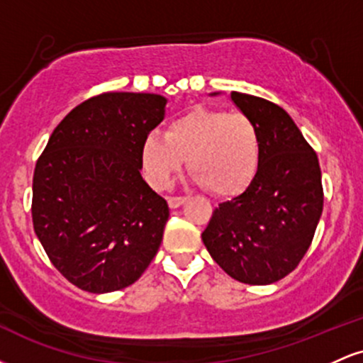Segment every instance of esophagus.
<instances>
[{"label":"esophagus","instance_id":"esophagus-1","mask_svg":"<svg viewBox=\"0 0 363 363\" xmlns=\"http://www.w3.org/2000/svg\"><path fill=\"white\" fill-rule=\"evenodd\" d=\"M167 203L170 208H179L181 205H184L186 198L184 196H170V198H167Z\"/></svg>","mask_w":363,"mask_h":363}]
</instances>
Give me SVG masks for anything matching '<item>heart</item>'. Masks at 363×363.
Instances as JSON below:
<instances>
[{
    "label": "heart",
    "instance_id": "1",
    "mask_svg": "<svg viewBox=\"0 0 363 363\" xmlns=\"http://www.w3.org/2000/svg\"><path fill=\"white\" fill-rule=\"evenodd\" d=\"M262 138L257 124L242 112L194 107L169 124L167 133L152 131L141 145L145 176L164 189L184 167L215 196L242 193L261 164Z\"/></svg>",
    "mask_w": 363,
    "mask_h": 363
}]
</instances>
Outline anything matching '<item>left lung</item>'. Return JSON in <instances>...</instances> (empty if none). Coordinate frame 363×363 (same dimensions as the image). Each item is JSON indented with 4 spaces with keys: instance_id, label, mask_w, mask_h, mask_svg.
<instances>
[{
    "instance_id": "8db88e82",
    "label": "left lung",
    "mask_w": 363,
    "mask_h": 363,
    "mask_svg": "<svg viewBox=\"0 0 363 363\" xmlns=\"http://www.w3.org/2000/svg\"><path fill=\"white\" fill-rule=\"evenodd\" d=\"M230 97L259 128L261 164L242 194L215 208L201 239L234 280L269 285L297 268L314 239L324 201L319 160L280 106L239 91Z\"/></svg>"
}]
</instances>
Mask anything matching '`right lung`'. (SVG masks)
Returning a JSON list of instances; mask_svg holds the SVG:
<instances>
[{
    "instance_id": "1",
    "label": "right lung",
    "mask_w": 363,
    "mask_h": 363,
    "mask_svg": "<svg viewBox=\"0 0 363 363\" xmlns=\"http://www.w3.org/2000/svg\"><path fill=\"white\" fill-rule=\"evenodd\" d=\"M157 94L107 91L54 129L34 170L32 222L45 254L90 294L126 289L160 247L169 206L141 177V145L165 116Z\"/></svg>"
}]
</instances>
